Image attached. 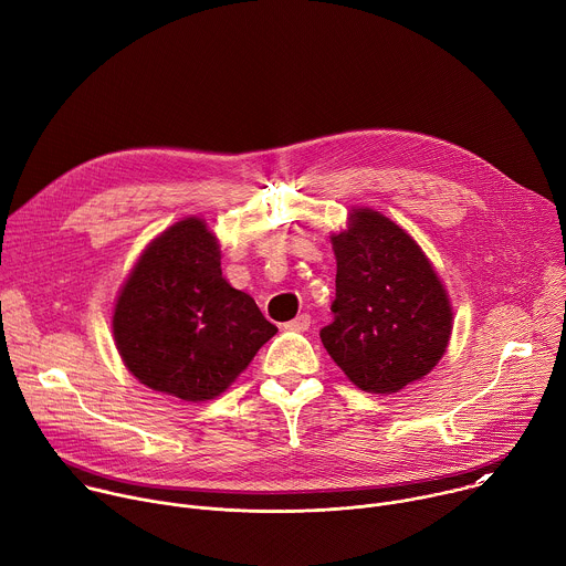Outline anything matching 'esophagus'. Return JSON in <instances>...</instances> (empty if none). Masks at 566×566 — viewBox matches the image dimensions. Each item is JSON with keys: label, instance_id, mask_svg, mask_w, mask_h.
Wrapping results in <instances>:
<instances>
[{"label": "esophagus", "instance_id": "34e87169", "mask_svg": "<svg viewBox=\"0 0 566 566\" xmlns=\"http://www.w3.org/2000/svg\"><path fill=\"white\" fill-rule=\"evenodd\" d=\"M308 327H311V315L308 313H302V315H297L295 319H291L284 325L286 332H306Z\"/></svg>", "mask_w": 566, "mask_h": 566}]
</instances>
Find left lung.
<instances>
[{
    "instance_id": "1",
    "label": "left lung",
    "mask_w": 566,
    "mask_h": 566,
    "mask_svg": "<svg viewBox=\"0 0 566 566\" xmlns=\"http://www.w3.org/2000/svg\"><path fill=\"white\" fill-rule=\"evenodd\" d=\"M332 244L334 322L319 338L334 363L371 394H394L430 374L452 334V306L421 247L369 208L352 210Z\"/></svg>"
}]
</instances>
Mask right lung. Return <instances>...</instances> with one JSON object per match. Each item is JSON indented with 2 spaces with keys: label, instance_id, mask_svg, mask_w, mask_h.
Listing matches in <instances>:
<instances>
[{
  "label": "right lung",
  "instance_id": "right-lung-1",
  "mask_svg": "<svg viewBox=\"0 0 566 566\" xmlns=\"http://www.w3.org/2000/svg\"><path fill=\"white\" fill-rule=\"evenodd\" d=\"M125 367L149 389L210 400L249 367L277 327L221 275V251L199 217L160 232L125 280L114 308Z\"/></svg>",
  "mask_w": 566,
  "mask_h": 566
}]
</instances>
